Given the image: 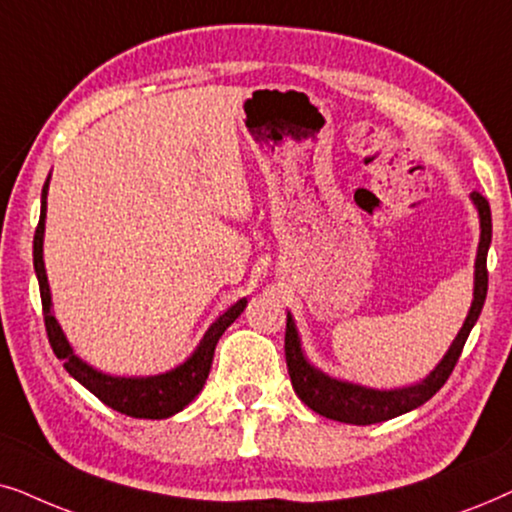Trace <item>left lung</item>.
I'll return each mask as SVG.
<instances>
[{
  "mask_svg": "<svg viewBox=\"0 0 512 512\" xmlns=\"http://www.w3.org/2000/svg\"><path fill=\"white\" fill-rule=\"evenodd\" d=\"M475 210L480 217V243L478 255H475V274H473V302H470L468 316L463 320L459 335L449 344V349L438 365L433 367L426 379L417 381L412 386L403 388H370L353 381L330 377V374L318 370L316 365L306 358L302 349V337H299L295 318L288 311V325H285V360H288V372L292 379V388L299 395V400L320 417L342 421V424H379L400 414L417 410L431 400L435 393L445 386V381L452 374L456 360H459L463 344L478 323L482 306L487 297V252L492 243V210L480 192L470 194Z\"/></svg>",
  "mask_w": 512,
  "mask_h": 512,
  "instance_id": "8db88e82",
  "label": "left lung"
}]
</instances>
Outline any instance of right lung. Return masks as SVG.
I'll list each match as a JSON object with an SVG mask.
<instances>
[{"label":"right lung","instance_id":"obj_1","mask_svg":"<svg viewBox=\"0 0 512 512\" xmlns=\"http://www.w3.org/2000/svg\"><path fill=\"white\" fill-rule=\"evenodd\" d=\"M49 180L46 177L44 189H42V213H39V224L34 231V274L39 281V292H42V306H44V323H46V335H49L51 349L56 356L63 360L65 370L70 372V377L79 381L81 386H86L95 398H100L102 403L112 410H117L126 417L135 419H168L173 414L182 412L192 403L196 395L201 393L203 384H206L210 365H213L215 346L224 335V330L241 316L248 299H238L236 304H231L213 325L208 327L206 335L199 342V346L192 351L185 363H180L173 370L161 372V374H149V377H117V374H107L102 370H95L93 365H88L86 360H81L74 353L72 344L67 342L63 327H60L56 313H53V299L49 278H46L44 267V229H46V196H49Z\"/></svg>","mask_w":512,"mask_h":512}]
</instances>
